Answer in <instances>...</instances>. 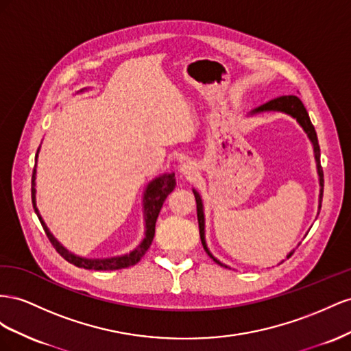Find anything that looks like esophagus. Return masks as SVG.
<instances>
[{
	"instance_id": "esophagus-1",
	"label": "esophagus",
	"mask_w": 351,
	"mask_h": 351,
	"mask_svg": "<svg viewBox=\"0 0 351 351\" xmlns=\"http://www.w3.org/2000/svg\"><path fill=\"white\" fill-rule=\"evenodd\" d=\"M181 173L184 175V176H193L195 172H197V166H195V163L194 162H184L182 165H181Z\"/></svg>"
}]
</instances>
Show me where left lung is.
<instances>
[{
	"label": "left lung",
	"mask_w": 351,
	"mask_h": 351,
	"mask_svg": "<svg viewBox=\"0 0 351 351\" xmlns=\"http://www.w3.org/2000/svg\"><path fill=\"white\" fill-rule=\"evenodd\" d=\"M269 112H279V113H285L288 116H291L293 119L297 120V123L303 128V131L306 132L308 141L312 143L313 145V154H315V162H316V169H317V176H319V206H317V215L320 212V204H322V195H324V172H322V166H320V148H319V143H317V135L315 131V126L310 122V117L307 110L304 108L302 99L295 95H284V97H279L272 99V101H269L263 106H260L252 112L248 113V116H256L260 113H269ZM193 193L195 195V202H197V217H198V226H199V237H202V243L203 247L206 250V253L212 257L215 262L220 266H225L229 267L226 265H223L222 262H219V260L210 253V250L207 247L206 243V219H204V206H203V199L202 195L198 194V191L195 188H193ZM294 253V250H291L287 254V258ZM284 262V260H282Z\"/></svg>",
	"instance_id": "1"
}]
</instances>
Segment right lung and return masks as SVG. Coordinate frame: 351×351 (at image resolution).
Listing matches in <instances>:
<instances>
[{
  "label": "right lung",
  "instance_id": "1",
  "mask_svg": "<svg viewBox=\"0 0 351 351\" xmlns=\"http://www.w3.org/2000/svg\"><path fill=\"white\" fill-rule=\"evenodd\" d=\"M84 91H88V88L81 89L77 91V94H81ZM39 149H41V145H39L36 156H35V169H34V175H32V203L35 213L41 222L44 231L48 237L49 241L54 245L57 250V253L66 258L69 263H72L77 267H84V269H94V270H117V269H125L129 266L136 265L139 260L143 258V256L147 253V250L149 248L153 243L154 238V231H156V220L158 217L160 210H162V206L165 203V199L167 195L173 191L176 186V179L175 173H163L156 176L153 181H149L144 189V195H143V215H144V225H145V231H144V238L141 239L132 252H129L126 254H120V256H113V257H82L77 256L69 250L58 241V239L49 231L47 223L44 222V219L39 213V210L36 207V163H38V154Z\"/></svg>",
  "mask_w": 351,
  "mask_h": 351
}]
</instances>
